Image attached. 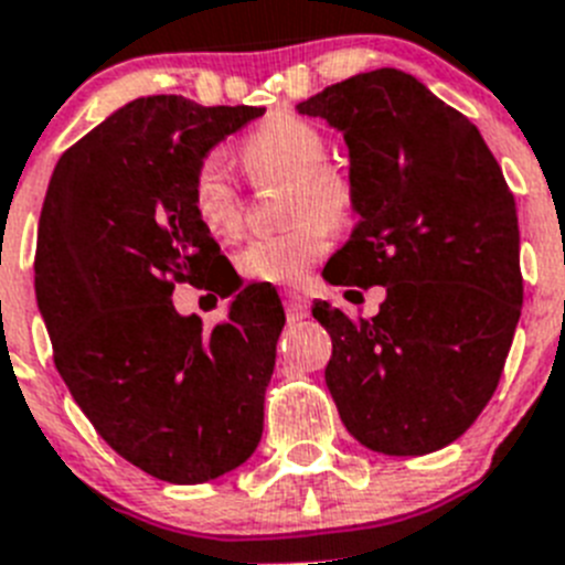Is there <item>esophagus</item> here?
<instances>
[{"instance_id": "34e87169", "label": "esophagus", "mask_w": 565, "mask_h": 565, "mask_svg": "<svg viewBox=\"0 0 565 565\" xmlns=\"http://www.w3.org/2000/svg\"><path fill=\"white\" fill-rule=\"evenodd\" d=\"M282 302H286L288 319H306L308 311H311V302L302 291H286L282 294Z\"/></svg>"}]
</instances>
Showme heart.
I'll list each match as a JSON object with an SVG mask.
<instances>
[{"mask_svg":"<svg viewBox=\"0 0 565 565\" xmlns=\"http://www.w3.org/2000/svg\"><path fill=\"white\" fill-rule=\"evenodd\" d=\"M239 158L257 183H291L288 217L297 221L286 232L246 243L237 254L239 274L274 286L299 282L331 246V228H342L353 217V183L326 163V135L294 113L268 115L246 135ZM189 201L194 217L214 237L232 239L243 226V194L221 154H206L194 167Z\"/></svg>","mask_w":565,"mask_h":565,"instance_id":"obj_1","label":"heart"}]
</instances>
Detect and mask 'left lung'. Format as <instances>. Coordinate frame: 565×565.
I'll use <instances>...</instances> for the list:
<instances>
[{"label":"left lung","instance_id":"8db88e82","mask_svg":"<svg viewBox=\"0 0 565 565\" xmlns=\"http://www.w3.org/2000/svg\"><path fill=\"white\" fill-rule=\"evenodd\" d=\"M297 113L339 129L351 158L359 223L322 277L387 291L359 322L313 302L339 418L373 452L441 450L492 398L521 319L515 198L476 124L411 73H359Z\"/></svg>","mask_w":565,"mask_h":565}]
</instances>
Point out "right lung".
I'll use <instances>...</instances> for the list:
<instances>
[{
	"instance_id": "add662e5",
	"label": "right lung",
	"mask_w": 565,
	"mask_h": 565,
	"mask_svg": "<svg viewBox=\"0 0 565 565\" xmlns=\"http://www.w3.org/2000/svg\"><path fill=\"white\" fill-rule=\"evenodd\" d=\"M259 107L135 98L58 158L36 239V302L53 362L98 436L169 483L248 461L263 436L286 313L277 291L234 294L223 322L174 311V282L234 274L194 217V167Z\"/></svg>"
}]
</instances>
